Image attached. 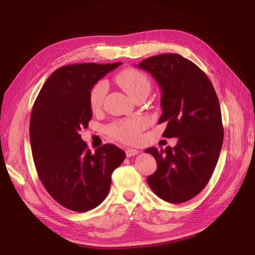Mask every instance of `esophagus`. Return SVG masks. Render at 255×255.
Segmentation results:
<instances>
[{
	"mask_svg": "<svg viewBox=\"0 0 255 255\" xmlns=\"http://www.w3.org/2000/svg\"><path fill=\"white\" fill-rule=\"evenodd\" d=\"M138 153H139V151L136 150V149H133V148H128V149L126 150V154H127L128 157L135 156V155H137Z\"/></svg>",
	"mask_w": 255,
	"mask_h": 255,
	"instance_id": "esophagus-1",
	"label": "esophagus"
}]
</instances>
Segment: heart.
<instances>
[{
    "instance_id": "heart-1",
    "label": "heart",
    "mask_w": 255,
    "mask_h": 255,
    "mask_svg": "<svg viewBox=\"0 0 255 255\" xmlns=\"http://www.w3.org/2000/svg\"><path fill=\"white\" fill-rule=\"evenodd\" d=\"M116 81L126 90L127 94L134 98L141 91H149L150 81L142 71L135 68H128L118 73ZM107 91L104 81H99L92 86L89 94V105L92 111L101 109ZM146 127V120L141 117H134L116 121L107 127L109 133L115 139L125 142H136L141 130Z\"/></svg>"
}]
</instances>
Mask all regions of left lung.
<instances>
[{
    "instance_id": "1",
    "label": "left lung",
    "mask_w": 255,
    "mask_h": 255,
    "mask_svg": "<svg viewBox=\"0 0 255 255\" xmlns=\"http://www.w3.org/2000/svg\"><path fill=\"white\" fill-rule=\"evenodd\" d=\"M138 68L151 73L160 87L158 123H167L163 136L177 138L173 148L144 150L157 163L146 182L165 201L186 202L206 186L217 165L223 142L219 100L207 75L179 54L149 57Z\"/></svg>"
}]
</instances>
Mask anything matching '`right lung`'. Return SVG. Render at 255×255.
I'll return each instance as SVG.
<instances>
[{
    "label": "right lung",
    "mask_w": 255,
    "mask_h": 255,
    "mask_svg": "<svg viewBox=\"0 0 255 255\" xmlns=\"http://www.w3.org/2000/svg\"><path fill=\"white\" fill-rule=\"evenodd\" d=\"M120 65L60 67L49 76L34 103L29 139L36 170L50 196L68 210L84 213L102 203L113 171L126 158L125 151L110 143L91 153L80 135L92 117V86Z\"/></svg>",
    "instance_id": "right-lung-1"
}]
</instances>
